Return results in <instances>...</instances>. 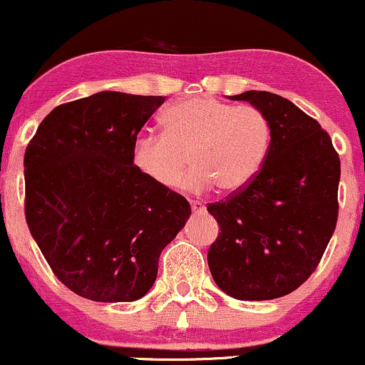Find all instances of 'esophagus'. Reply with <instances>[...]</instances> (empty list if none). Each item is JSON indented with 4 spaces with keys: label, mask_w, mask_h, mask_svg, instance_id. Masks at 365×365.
Instances as JSON below:
<instances>
[{
    "label": "esophagus",
    "mask_w": 365,
    "mask_h": 365,
    "mask_svg": "<svg viewBox=\"0 0 365 365\" xmlns=\"http://www.w3.org/2000/svg\"><path fill=\"white\" fill-rule=\"evenodd\" d=\"M190 206H192V212H195V215H202V212L206 211V207H204V204L197 202V200H192Z\"/></svg>",
    "instance_id": "obj_1"
}]
</instances>
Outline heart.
<instances>
[{
	"mask_svg": "<svg viewBox=\"0 0 365 365\" xmlns=\"http://www.w3.org/2000/svg\"><path fill=\"white\" fill-rule=\"evenodd\" d=\"M165 132L142 130L133 137L132 165L158 187L180 183L189 156L194 168L183 185L192 192H237L261 171L271 145V125L254 106L212 98L180 101L163 115Z\"/></svg>",
	"mask_w": 365,
	"mask_h": 365,
	"instance_id": "1",
	"label": "heart"
}]
</instances>
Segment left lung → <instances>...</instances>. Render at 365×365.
<instances>
[{
	"mask_svg": "<svg viewBox=\"0 0 365 365\" xmlns=\"http://www.w3.org/2000/svg\"><path fill=\"white\" fill-rule=\"evenodd\" d=\"M228 99L266 115L271 145L249 185L207 206L221 230L207 264L226 295L273 300L314 273L333 237L340 158L328 132L282 96L247 91Z\"/></svg>",
	"mask_w": 365,
	"mask_h": 365,
	"instance_id": "8db88e82",
	"label": "left lung"
}]
</instances>
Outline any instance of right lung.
Returning <instances> with one entry per match:
<instances>
[{
	"instance_id": "obj_1",
	"label": "right lung",
	"mask_w": 365,
	"mask_h": 365,
	"mask_svg": "<svg viewBox=\"0 0 365 365\" xmlns=\"http://www.w3.org/2000/svg\"><path fill=\"white\" fill-rule=\"evenodd\" d=\"M163 96L101 91L61 104L25 149V220L58 279L94 302L150 290L161 250L190 217L185 197L132 165L133 137Z\"/></svg>"
}]
</instances>
